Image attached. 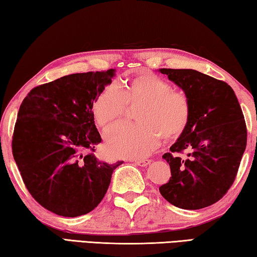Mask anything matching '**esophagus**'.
I'll use <instances>...</instances> for the list:
<instances>
[{
    "instance_id": "obj_1",
    "label": "esophagus",
    "mask_w": 257,
    "mask_h": 257,
    "mask_svg": "<svg viewBox=\"0 0 257 257\" xmlns=\"http://www.w3.org/2000/svg\"><path fill=\"white\" fill-rule=\"evenodd\" d=\"M133 162L136 163L137 165H141V167H146L151 163V160L149 159H135L133 160Z\"/></svg>"
}]
</instances>
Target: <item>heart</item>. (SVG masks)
<instances>
[{
	"instance_id": "1",
	"label": "heart",
	"mask_w": 257,
	"mask_h": 257,
	"mask_svg": "<svg viewBox=\"0 0 257 257\" xmlns=\"http://www.w3.org/2000/svg\"><path fill=\"white\" fill-rule=\"evenodd\" d=\"M141 104L135 113L138 123L121 127L107 141V150L119 158L146 155L160 137L173 141L188 124L190 103L185 93L171 88L167 80L141 73L116 86H106L92 104L95 122L104 133H112L122 122L125 107Z\"/></svg>"
}]
</instances>
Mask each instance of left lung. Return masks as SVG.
<instances>
[{
	"label": "left lung",
	"instance_id": "1",
	"mask_svg": "<svg viewBox=\"0 0 257 257\" xmlns=\"http://www.w3.org/2000/svg\"><path fill=\"white\" fill-rule=\"evenodd\" d=\"M159 71L179 86L190 103L188 124L170 153L162 156L171 177L160 193L184 210L210 206L233 184L246 149L241 107L233 89L222 80L193 69Z\"/></svg>",
	"mask_w": 257,
	"mask_h": 257
}]
</instances>
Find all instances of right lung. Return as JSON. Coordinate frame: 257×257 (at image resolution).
<instances>
[{"mask_svg":"<svg viewBox=\"0 0 257 257\" xmlns=\"http://www.w3.org/2000/svg\"><path fill=\"white\" fill-rule=\"evenodd\" d=\"M114 76V69L72 73L35 87L21 103L12 153L30 195L55 214L93 211L123 163L102 162L89 153L102 142L92 104Z\"/></svg>","mask_w":257,"mask_h":257,"instance_id":"add662e5","label":"right lung"}]
</instances>
